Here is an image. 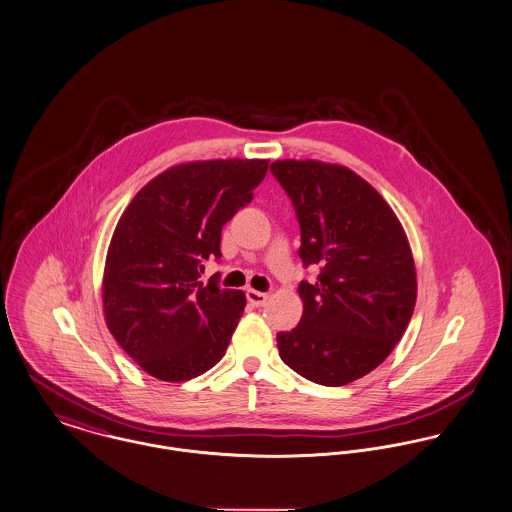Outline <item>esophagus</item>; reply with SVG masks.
<instances>
[{"mask_svg": "<svg viewBox=\"0 0 512 512\" xmlns=\"http://www.w3.org/2000/svg\"><path fill=\"white\" fill-rule=\"evenodd\" d=\"M267 300H269V294L259 292V290H253V288H249V290H247V302H249L251 306H255V308L265 306V304H267Z\"/></svg>", "mask_w": 512, "mask_h": 512, "instance_id": "34e87169", "label": "esophagus"}]
</instances>
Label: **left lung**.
<instances>
[{
  "instance_id": "1",
  "label": "left lung",
  "mask_w": 512,
  "mask_h": 512,
  "mask_svg": "<svg viewBox=\"0 0 512 512\" xmlns=\"http://www.w3.org/2000/svg\"><path fill=\"white\" fill-rule=\"evenodd\" d=\"M271 171L300 222V257L318 265L300 283V324L277 336L284 363L304 379L341 387L379 367L402 338L416 304L406 231L359 174L314 159L275 161Z\"/></svg>"
}]
</instances>
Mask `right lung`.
I'll return each instance as SVG.
<instances>
[{"label":"right lung","mask_w":512,"mask_h":512,"mask_svg":"<svg viewBox=\"0 0 512 512\" xmlns=\"http://www.w3.org/2000/svg\"><path fill=\"white\" fill-rule=\"evenodd\" d=\"M267 167V159L174 165L121 214L102 279L104 318L121 349L151 377L188 381L224 357L245 294L198 279L204 259L222 257V228L251 202Z\"/></svg>","instance_id":"right-lung-1"}]
</instances>
